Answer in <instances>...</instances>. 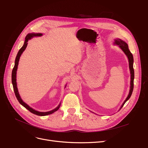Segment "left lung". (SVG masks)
<instances>
[{
	"mask_svg": "<svg viewBox=\"0 0 148 148\" xmlns=\"http://www.w3.org/2000/svg\"><path fill=\"white\" fill-rule=\"evenodd\" d=\"M114 43H115L116 45H118L120 47V48H121L123 51V52L125 53V54L127 56V58L129 59V68H130V74H131L130 89V91H129V94L127 97L126 98V99H125L124 101V102H123V105L121 107V108L123 107V106L124 105V103L126 102V101L130 97V96H131V95H132V93L133 89H134V68H133L134 57H133L132 53H131L130 51H129L128 45L126 42H125L124 41H122L120 39H116V40H115Z\"/></svg>",
	"mask_w": 148,
	"mask_h": 148,
	"instance_id": "obj_1",
	"label": "left lung"
}]
</instances>
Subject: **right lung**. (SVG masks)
Segmentation results:
<instances>
[{
	"label": "right lung",
	"mask_w": 148,
	"mask_h": 148,
	"mask_svg": "<svg viewBox=\"0 0 148 148\" xmlns=\"http://www.w3.org/2000/svg\"><path fill=\"white\" fill-rule=\"evenodd\" d=\"M42 35V34H33V33H32V34H28L27 35V36L25 37V42H24V45H23V47H22L19 49V52L17 54V56H16V60H15V64H14V68L13 69L12 74V84H13V90H14V91L15 96H16V98H17L18 101H19V102L21 103L22 106H23L25 108H27V110L30 111L31 113H34L35 114H36V115H38V116H46V115H48V114L53 113V112H56L58 110V109L60 108V105H61V104L60 103L58 106L57 107H56L55 109H53V110H51L50 112H38V111H36V110H34V109L32 108L31 107H30L28 105L26 104V103L24 102H23V101L21 99V97L19 95L18 88H17V84H16V71H17V68H18V66L19 60L20 57L21 56L22 53H23L25 49V48L27 46V44H28V42H28L29 40H30V38H32V37H34V36H40Z\"/></svg>",
	"instance_id": "1"
}]
</instances>
